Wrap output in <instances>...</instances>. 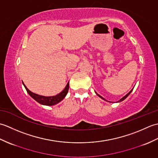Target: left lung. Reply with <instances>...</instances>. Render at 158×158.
<instances>
[{
	"label": "left lung",
	"instance_id": "left-lung-1",
	"mask_svg": "<svg viewBox=\"0 0 158 158\" xmlns=\"http://www.w3.org/2000/svg\"><path fill=\"white\" fill-rule=\"evenodd\" d=\"M132 90H131V91H130V92L129 93H127V94H126V95L125 96H123V98H122V99H120V100H119V102H121V101H123V100H125V99H126V98H127V96H128V95L130 94L131 93V92H132ZM98 96H99V95H98ZM100 96V98H101L102 99H103V100H105V99H104V98H102V96Z\"/></svg>",
	"mask_w": 158,
	"mask_h": 158
}]
</instances>
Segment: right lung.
I'll use <instances>...</instances> for the list:
<instances>
[{"label": "right lung", "mask_w": 158, "mask_h": 158, "mask_svg": "<svg viewBox=\"0 0 158 158\" xmlns=\"http://www.w3.org/2000/svg\"><path fill=\"white\" fill-rule=\"evenodd\" d=\"M23 85H24L26 91H27V92L28 93V94L31 96L33 99H35L36 102L41 104V105H47V106L54 105L60 102L61 100H62L64 98V97L67 94V93H68L69 89V83H67L66 86L65 87L64 89L62 92L58 94V95L53 96H43L38 95L36 94H35L30 91V90L26 88L25 84L23 83Z\"/></svg>", "instance_id": "obj_1"}]
</instances>
